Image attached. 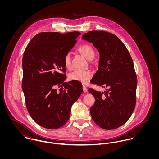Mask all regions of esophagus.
Wrapping results in <instances>:
<instances>
[{
	"mask_svg": "<svg viewBox=\"0 0 159 159\" xmlns=\"http://www.w3.org/2000/svg\"><path fill=\"white\" fill-rule=\"evenodd\" d=\"M83 91H84V92H88V88H87L84 85L83 86Z\"/></svg>",
	"mask_w": 159,
	"mask_h": 159,
	"instance_id": "1",
	"label": "esophagus"
}]
</instances>
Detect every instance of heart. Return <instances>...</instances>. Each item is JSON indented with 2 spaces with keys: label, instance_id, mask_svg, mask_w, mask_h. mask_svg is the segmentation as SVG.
<instances>
[{
  "label": "heart",
  "instance_id": "heart-1",
  "mask_svg": "<svg viewBox=\"0 0 159 159\" xmlns=\"http://www.w3.org/2000/svg\"><path fill=\"white\" fill-rule=\"evenodd\" d=\"M78 51L88 60L93 59L95 56L94 49L89 44H83L80 46ZM64 63L66 68L71 67V56L69 52L66 54L64 56ZM92 75V73L90 71L76 70L70 73L68 75V78L71 81H76L83 84H86L91 80Z\"/></svg>",
  "mask_w": 159,
  "mask_h": 159
}]
</instances>
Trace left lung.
<instances>
[{
    "label": "left lung",
    "mask_w": 159,
    "mask_h": 159,
    "mask_svg": "<svg viewBox=\"0 0 159 159\" xmlns=\"http://www.w3.org/2000/svg\"><path fill=\"white\" fill-rule=\"evenodd\" d=\"M82 39L100 53L98 68L91 83L108 88L104 92L88 89L95 100L90 109L92 118L103 129H117L129 119L135 107L137 77L133 60L125 46L111 33L92 30Z\"/></svg>",
    "instance_id": "8db88e82"
}]
</instances>
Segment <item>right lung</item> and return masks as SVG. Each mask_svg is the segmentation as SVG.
<instances>
[{
    "label": "right lung",
    "mask_w": 159,
    "mask_h": 159,
    "mask_svg": "<svg viewBox=\"0 0 159 159\" xmlns=\"http://www.w3.org/2000/svg\"><path fill=\"white\" fill-rule=\"evenodd\" d=\"M80 35L79 32H41L24 51L22 89L26 108L33 120L46 129H56L65 125L72 105L83 92L80 82H64L67 76L64 57Z\"/></svg>",
    "instance_id": "add662e5"
}]
</instances>
